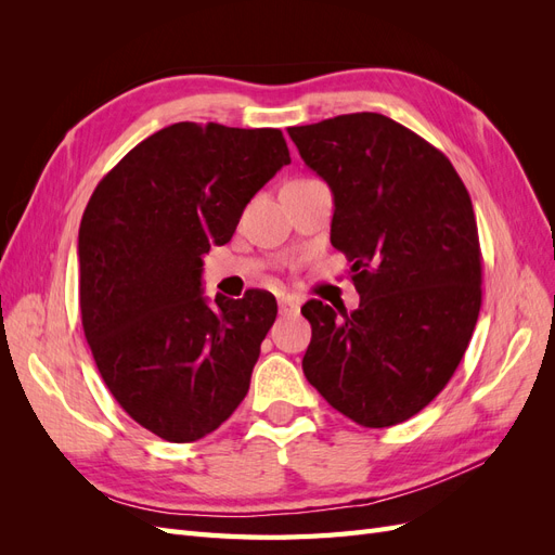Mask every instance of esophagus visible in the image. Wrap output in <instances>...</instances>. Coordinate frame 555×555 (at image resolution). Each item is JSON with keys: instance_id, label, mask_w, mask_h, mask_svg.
Here are the masks:
<instances>
[{"instance_id": "1", "label": "esophagus", "mask_w": 555, "mask_h": 555, "mask_svg": "<svg viewBox=\"0 0 555 555\" xmlns=\"http://www.w3.org/2000/svg\"><path fill=\"white\" fill-rule=\"evenodd\" d=\"M278 306H280V314H284V317L298 314V300L294 296H280Z\"/></svg>"}]
</instances>
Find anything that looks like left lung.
<instances>
[{"label":"left lung","instance_id":"1","mask_svg":"<svg viewBox=\"0 0 555 555\" xmlns=\"http://www.w3.org/2000/svg\"><path fill=\"white\" fill-rule=\"evenodd\" d=\"M333 192L331 245L351 261L354 312L322 300L304 373L331 408L365 428L408 422L465 354L481 308L473 201L438 147L379 113L289 127Z\"/></svg>","mask_w":555,"mask_h":555}]
</instances>
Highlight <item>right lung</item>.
Returning <instances> with one entry per match:
<instances>
[{
	"label": "right lung",
	"mask_w": 555,
	"mask_h": 555,
	"mask_svg": "<svg viewBox=\"0 0 555 555\" xmlns=\"http://www.w3.org/2000/svg\"><path fill=\"white\" fill-rule=\"evenodd\" d=\"M289 162L280 129L176 122L129 150L88 201L82 331L113 398L162 440H201L249 389L275 296L249 289L208 306L201 266Z\"/></svg>",
	"instance_id": "obj_1"
}]
</instances>
